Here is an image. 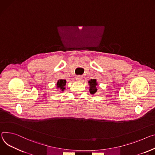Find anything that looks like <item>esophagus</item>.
Masks as SVG:
<instances>
[{"label": "esophagus", "instance_id": "34e87169", "mask_svg": "<svg viewBox=\"0 0 155 155\" xmlns=\"http://www.w3.org/2000/svg\"><path fill=\"white\" fill-rule=\"evenodd\" d=\"M82 79H83V77H82V76H81V75H78V76H77V77H76V80H77V81H81L82 80Z\"/></svg>", "mask_w": 155, "mask_h": 155}]
</instances>
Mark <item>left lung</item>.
Instances as JSON below:
<instances>
[{
	"mask_svg": "<svg viewBox=\"0 0 155 155\" xmlns=\"http://www.w3.org/2000/svg\"><path fill=\"white\" fill-rule=\"evenodd\" d=\"M90 84V92L91 94H94L96 93L97 89L96 87L97 85V83H96V79H91L88 81Z\"/></svg>",
	"mask_w": 155,
	"mask_h": 155,
	"instance_id": "8db88e82",
	"label": "left lung"
}]
</instances>
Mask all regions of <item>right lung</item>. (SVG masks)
<instances>
[{
  "label": "right lung",
  "mask_w": 155,
  "mask_h": 155,
  "mask_svg": "<svg viewBox=\"0 0 155 155\" xmlns=\"http://www.w3.org/2000/svg\"><path fill=\"white\" fill-rule=\"evenodd\" d=\"M66 85V80L61 79L58 80L57 82V87L58 88H60L62 91H64L65 90V86Z\"/></svg>",
  "instance_id": "add662e5"
}]
</instances>
